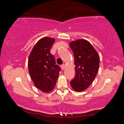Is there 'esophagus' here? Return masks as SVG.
<instances>
[{
	"label": "esophagus",
	"instance_id": "esophagus-1",
	"mask_svg": "<svg viewBox=\"0 0 124 124\" xmlns=\"http://www.w3.org/2000/svg\"><path fill=\"white\" fill-rule=\"evenodd\" d=\"M66 65H65L64 64H62L61 66V69L62 70H64L65 68H66Z\"/></svg>",
	"mask_w": 124,
	"mask_h": 124
}]
</instances>
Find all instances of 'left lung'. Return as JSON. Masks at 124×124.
<instances>
[{
	"instance_id": "8db88e82",
	"label": "left lung",
	"mask_w": 124,
	"mask_h": 124,
	"mask_svg": "<svg viewBox=\"0 0 124 124\" xmlns=\"http://www.w3.org/2000/svg\"><path fill=\"white\" fill-rule=\"evenodd\" d=\"M74 54L75 75L70 85L78 92L85 90L93 82L99 69L100 57L89 41L79 39L70 43Z\"/></svg>"
}]
</instances>
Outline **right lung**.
Returning <instances> with one entry per match:
<instances>
[{
  "mask_svg": "<svg viewBox=\"0 0 124 124\" xmlns=\"http://www.w3.org/2000/svg\"><path fill=\"white\" fill-rule=\"evenodd\" d=\"M54 39L43 38L37 42L28 59V70L31 79L38 89L48 92L54 89L61 68L56 64L50 50Z\"/></svg>",
  "mask_w": 124,
  "mask_h": 124,
  "instance_id": "right-lung-1",
  "label": "right lung"
}]
</instances>
